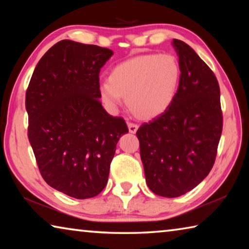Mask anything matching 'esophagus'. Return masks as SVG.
<instances>
[{"mask_svg":"<svg viewBox=\"0 0 249 249\" xmlns=\"http://www.w3.org/2000/svg\"><path fill=\"white\" fill-rule=\"evenodd\" d=\"M127 125H128V130H129V133L135 134V133L137 132V129H138V125L134 124V123H128Z\"/></svg>","mask_w":249,"mask_h":249,"instance_id":"esophagus-1","label":"esophagus"}]
</instances>
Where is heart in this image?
<instances>
[{"mask_svg": "<svg viewBox=\"0 0 249 249\" xmlns=\"http://www.w3.org/2000/svg\"><path fill=\"white\" fill-rule=\"evenodd\" d=\"M181 68L171 54L147 53L121 62L99 86L100 99L115 111L123 98L133 114L153 120L165 113L176 99Z\"/></svg>", "mask_w": 249, "mask_h": 249, "instance_id": "obj_1", "label": "heart"}]
</instances>
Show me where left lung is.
<instances>
[{"label": "left lung", "mask_w": 249, "mask_h": 249, "mask_svg": "<svg viewBox=\"0 0 249 249\" xmlns=\"http://www.w3.org/2000/svg\"><path fill=\"white\" fill-rule=\"evenodd\" d=\"M172 46L181 68L176 99L136 133L146 183L165 197L191 191L209 175L223 127L215 74L189 45L174 39Z\"/></svg>", "instance_id": "8db88e82"}]
</instances>
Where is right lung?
<instances>
[{
	"mask_svg": "<svg viewBox=\"0 0 249 249\" xmlns=\"http://www.w3.org/2000/svg\"><path fill=\"white\" fill-rule=\"evenodd\" d=\"M113 52L61 40L34 70L26 91L28 140L44 180L74 199L98 196L107 183L116 144L128 133L100 102L99 73Z\"/></svg>",
	"mask_w": 249,
	"mask_h": 249,
	"instance_id": "add662e5",
	"label": "right lung"
}]
</instances>
